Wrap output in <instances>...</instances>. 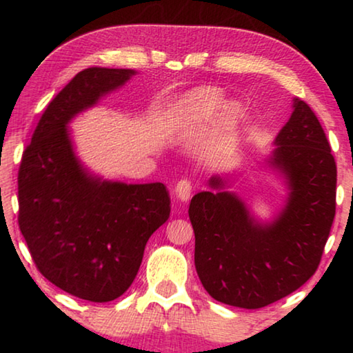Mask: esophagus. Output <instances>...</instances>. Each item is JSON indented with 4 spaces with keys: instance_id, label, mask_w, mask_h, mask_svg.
Instances as JSON below:
<instances>
[{
    "instance_id": "1",
    "label": "esophagus",
    "mask_w": 353,
    "mask_h": 353,
    "mask_svg": "<svg viewBox=\"0 0 353 353\" xmlns=\"http://www.w3.org/2000/svg\"><path fill=\"white\" fill-rule=\"evenodd\" d=\"M176 198L181 202H187L191 198V182L188 179H182L176 185Z\"/></svg>"
}]
</instances>
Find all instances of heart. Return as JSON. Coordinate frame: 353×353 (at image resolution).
I'll return each instance as SVG.
<instances>
[{"instance_id":"obj_1","label":"heart","mask_w":353,"mask_h":353,"mask_svg":"<svg viewBox=\"0 0 353 353\" xmlns=\"http://www.w3.org/2000/svg\"><path fill=\"white\" fill-rule=\"evenodd\" d=\"M224 93L214 87H198L183 94L172 105L166 119V130L171 141L179 143L191 139L212 121L224 105ZM243 118L238 104H229L224 110L221 135L234 137Z\"/></svg>"}]
</instances>
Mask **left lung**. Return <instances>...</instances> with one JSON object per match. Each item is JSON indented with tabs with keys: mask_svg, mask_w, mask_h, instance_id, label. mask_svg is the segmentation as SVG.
Returning <instances> with one entry per match:
<instances>
[{
	"mask_svg": "<svg viewBox=\"0 0 353 353\" xmlns=\"http://www.w3.org/2000/svg\"><path fill=\"white\" fill-rule=\"evenodd\" d=\"M292 107L268 160L290 190L271 223L255 219L219 176L190 202L196 271L208 294L227 305L261 308L301 288L318 270L330 235L336 163L310 105L294 99Z\"/></svg>",
	"mask_w": 353,
	"mask_h": 353,
	"instance_id": "obj_1",
	"label": "left lung"
}]
</instances>
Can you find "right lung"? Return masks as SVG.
<instances>
[{
  "mask_svg": "<svg viewBox=\"0 0 353 353\" xmlns=\"http://www.w3.org/2000/svg\"><path fill=\"white\" fill-rule=\"evenodd\" d=\"M134 70L92 67L48 104L19 170V225L29 252L57 288L83 301H115L132 285L145 246L170 218L163 183L90 174L76 157L68 123L123 87Z\"/></svg>",
  "mask_w": 353,
  "mask_h": 353,
  "instance_id": "add662e5",
  "label": "right lung"
}]
</instances>
